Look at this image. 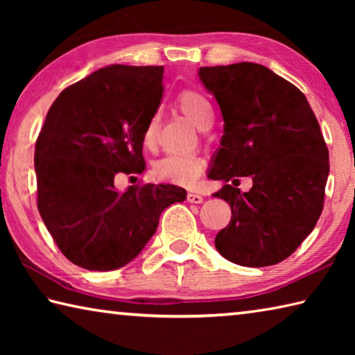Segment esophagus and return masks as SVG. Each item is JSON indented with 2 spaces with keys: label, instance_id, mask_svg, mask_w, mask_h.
Instances as JSON below:
<instances>
[{
  "label": "esophagus",
  "instance_id": "esophagus-1",
  "mask_svg": "<svg viewBox=\"0 0 355 355\" xmlns=\"http://www.w3.org/2000/svg\"><path fill=\"white\" fill-rule=\"evenodd\" d=\"M186 199L191 203H202L203 202V197L200 194H196V192H189L188 196H186Z\"/></svg>",
  "mask_w": 355,
  "mask_h": 355
}]
</instances>
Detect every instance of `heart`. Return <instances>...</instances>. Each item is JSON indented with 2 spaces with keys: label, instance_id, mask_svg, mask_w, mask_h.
Listing matches in <instances>:
<instances>
[{
  "label": "heart",
  "instance_id": "heart-1",
  "mask_svg": "<svg viewBox=\"0 0 355 355\" xmlns=\"http://www.w3.org/2000/svg\"><path fill=\"white\" fill-rule=\"evenodd\" d=\"M177 106L197 128L207 130L211 125L213 110L203 94L196 89H184L178 94ZM158 136V117L152 116L144 128V144L153 147ZM205 161L196 155H167L153 164V173L158 180L178 184H194L202 175Z\"/></svg>",
  "mask_w": 355,
  "mask_h": 355
}]
</instances>
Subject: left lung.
Listing matches in <instances>:
<instances>
[{"instance_id": "left-lung-1", "label": "left lung", "mask_w": 355, "mask_h": 355, "mask_svg": "<svg viewBox=\"0 0 355 355\" xmlns=\"http://www.w3.org/2000/svg\"><path fill=\"white\" fill-rule=\"evenodd\" d=\"M199 75L224 119L208 178L225 182L214 197L230 205L232 219L216 249L239 266H272L302 244L322 213L329 150L320 123L305 95L260 64L202 67ZM241 176L254 182L248 193L236 188Z\"/></svg>"}]
</instances>
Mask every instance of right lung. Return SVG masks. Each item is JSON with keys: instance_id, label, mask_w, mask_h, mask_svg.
Segmentation results:
<instances>
[{"instance_id": "add662e5", "label": "right lung", "mask_w": 355, "mask_h": 355, "mask_svg": "<svg viewBox=\"0 0 355 355\" xmlns=\"http://www.w3.org/2000/svg\"><path fill=\"white\" fill-rule=\"evenodd\" d=\"M163 65H111L59 94L34 150L37 208L59 250L89 271H114L144 249L175 184L114 180L146 169L144 128L163 100Z\"/></svg>"}]
</instances>
